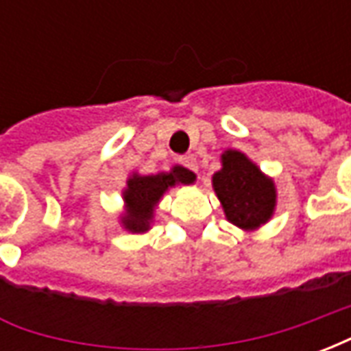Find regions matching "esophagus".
Returning a JSON list of instances; mask_svg holds the SVG:
<instances>
[{
    "label": "esophagus",
    "mask_w": 351,
    "mask_h": 351,
    "mask_svg": "<svg viewBox=\"0 0 351 351\" xmlns=\"http://www.w3.org/2000/svg\"><path fill=\"white\" fill-rule=\"evenodd\" d=\"M180 163H182L184 167L190 169V171H197V160H195V156H191V154L180 158Z\"/></svg>",
    "instance_id": "1"
}]
</instances>
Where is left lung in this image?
I'll return each instance as SVG.
<instances>
[{"label":"left lung","mask_w":351,"mask_h":351,"mask_svg":"<svg viewBox=\"0 0 351 351\" xmlns=\"http://www.w3.org/2000/svg\"><path fill=\"white\" fill-rule=\"evenodd\" d=\"M221 169L213 175V190L229 223L256 231L276 210V184L241 150L228 148L220 156Z\"/></svg>","instance_id":"8db88e82"}]
</instances>
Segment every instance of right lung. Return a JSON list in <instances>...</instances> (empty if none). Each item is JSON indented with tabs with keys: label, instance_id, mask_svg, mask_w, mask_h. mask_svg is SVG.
Masks as SVG:
<instances>
[{
	"label": "right lung",
	"instance_id": "1",
	"mask_svg": "<svg viewBox=\"0 0 351 351\" xmlns=\"http://www.w3.org/2000/svg\"><path fill=\"white\" fill-rule=\"evenodd\" d=\"M195 178V173L182 165H173L158 175H141L133 171L122 190L123 213L120 214V226L133 235L150 231L161 197L175 186H190Z\"/></svg>",
	"mask_w": 351,
	"mask_h": 351
}]
</instances>
